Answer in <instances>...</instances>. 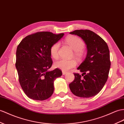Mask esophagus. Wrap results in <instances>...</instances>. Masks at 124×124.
Wrapping results in <instances>:
<instances>
[{
	"label": "esophagus",
	"mask_w": 124,
	"mask_h": 124,
	"mask_svg": "<svg viewBox=\"0 0 124 124\" xmlns=\"http://www.w3.org/2000/svg\"><path fill=\"white\" fill-rule=\"evenodd\" d=\"M66 73H67V72H66V71H62V74H63V75H65V74Z\"/></svg>",
	"instance_id": "esophagus-1"
}]
</instances>
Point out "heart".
Here are the masks:
<instances>
[{"label":"heart","instance_id":"1","mask_svg":"<svg viewBox=\"0 0 124 124\" xmlns=\"http://www.w3.org/2000/svg\"><path fill=\"white\" fill-rule=\"evenodd\" d=\"M65 43L71 47L74 51V55L77 58H80L82 55L83 49L85 47L83 41L80 38L75 36L68 37L65 39ZM60 43L57 42L53 43L50 49V54L53 58L56 59L59 56ZM55 68L63 71H68L77 65V62L74 60H65L61 59L56 60L54 63Z\"/></svg>","mask_w":124,"mask_h":124}]
</instances>
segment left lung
<instances>
[{"mask_svg": "<svg viewBox=\"0 0 124 124\" xmlns=\"http://www.w3.org/2000/svg\"><path fill=\"white\" fill-rule=\"evenodd\" d=\"M70 33L80 37L87 50L86 58L77 69L83 74L74 73L75 78L69 84L70 88L78 97L95 96L102 89L108 77L110 67L108 46L102 38L91 30H77Z\"/></svg>", "mask_w": 124, "mask_h": 124, "instance_id": "left-lung-1", "label": "left lung"}]
</instances>
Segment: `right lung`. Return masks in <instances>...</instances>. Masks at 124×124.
<instances>
[{
    "label": "right lung",
    "instance_id": "right-lung-1",
    "mask_svg": "<svg viewBox=\"0 0 124 124\" xmlns=\"http://www.w3.org/2000/svg\"><path fill=\"white\" fill-rule=\"evenodd\" d=\"M64 33L47 31L29 35L17 46L16 68L24 93L33 100L43 101L51 96L54 81L62 75L59 69L49 71L52 65L50 49Z\"/></svg>",
    "mask_w": 124,
    "mask_h": 124
}]
</instances>
